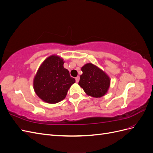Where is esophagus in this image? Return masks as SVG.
<instances>
[{"label": "esophagus", "mask_w": 153, "mask_h": 153, "mask_svg": "<svg viewBox=\"0 0 153 153\" xmlns=\"http://www.w3.org/2000/svg\"><path fill=\"white\" fill-rule=\"evenodd\" d=\"M75 80H76V82H79V80H80V76H76V78H75Z\"/></svg>", "instance_id": "1"}]
</instances>
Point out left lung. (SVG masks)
<instances>
[{"label":"left lung","mask_w":153,"mask_h":153,"mask_svg":"<svg viewBox=\"0 0 153 153\" xmlns=\"http://www.w3.org/2000/svg\"><path fill=\"white\" fill-rule=\"evenodd\" d=\"M83 72L78 84L89 96L100 98L107 92L110 86V78L105 73L91 63L82 68Z\"/></svg>","instance_id":"left-lung-1"}]
</instances>
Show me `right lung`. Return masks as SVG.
Masks as SVG:
<instances>
[{
  "label": "right lung",
  "instance_id": "right-lung-1",
  "mask_svg": "<svg viewBox=\"0 0 153 153\" xmlns=\"http://www.w3.org/2000/svg\"><path fill=\"white\" fill-rule=\"evenodd\" d=\"M62 59L55 55L48 57L41 64L34 79L36 94L48 103H56L65 98L68 89L75 82Z\"/></svg>",
  "mask_w": 153,
  "mask_h": 153
}]
</instances>
